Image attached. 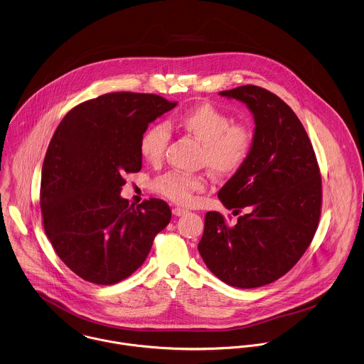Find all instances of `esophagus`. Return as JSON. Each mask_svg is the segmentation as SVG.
Masks as SVG:
<instances>
[{
  "mask_svg": "<svg viewBox=\"0 0 364 364\" xmlns=\"http://www.w3.org/2000/svg\"><path fill=\"white\" fill-rule=\"evenodd\" d=\"M188 211L187 210H184V208H173V215L174 217H183V215H186Z\"/></svg>",
  "mask_w": 364,
  "mask_h": 364,
  "instance_id": "obj_1",
  "label": "esophagus"
}]
</instances>
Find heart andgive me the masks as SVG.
<instances>
[{"label":"heart","mask_w":364,"mask_h":364,"mask_svg":"<svg viewBox=\"0 0 364 364\" xmlns=\"http://www.w3.org/2000/svg\"><path fill=\"white\" fill-rule=\"evenodd\" d=\"M178 128L197 138L204 145L203 163L218 177L236 173L246 161L253 145V132L246 124H235L230 115L211 104L196 105L176 119ZM170 139L167 125L151 124L139 138V151L149 163H159ZM154 190L166 198L187 204L194 193L205 188L203 176L183 171H168L154 180Z\"/></svg>","instance_id":"b5f03b06"}]
</instances>
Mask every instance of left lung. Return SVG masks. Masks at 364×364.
<instances>
[{"label":"left lung","instance_id":"1","mask_svg":"<svg viewBox=\"0 0 364 364\" xmlns=\"http://www.w3.org/2000/svg\"><path fill=\"white\" fill-rule=\"evenodd\" d=\"M219 95L253 115V145L243 166L219 190L235 226L210 211L198 252L223 283L256 289L284 276L309 246L321 215L322 187L315 151L290 107L276 94L242 85Z\"/></svg>","mask_w":364,"mask_h":364}]
</instances>
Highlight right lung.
<instances>
[{"label":"right lung","instance_id":"right-lung-1","mask_svg":"<svg viewBox=\"0 0 364 364\" xmlns=\"http://www.w3.org/2000/svg\"><path fill=\"white\" fill-rule=\"evenodd\" d=\"M176 105L156 94L111 92L59 124L42 166L41 210L58 256L85 282L111 286L129 277L170 222L163 200L135 208L121 191L122 176L142 168V132Z\"/></svg>","mask_w":364,"mask_h":364}]
</instances>
